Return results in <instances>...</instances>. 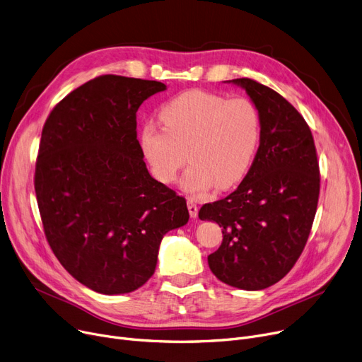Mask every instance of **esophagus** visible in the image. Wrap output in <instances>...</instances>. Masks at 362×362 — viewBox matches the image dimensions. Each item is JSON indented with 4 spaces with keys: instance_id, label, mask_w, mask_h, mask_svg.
Segmentation results:
<instances>
[{
    "instance_id": "34e87169",
    "label": "esophagus",
    "mask_w": 362,
    "mask_h": 362,
    "mask_svg": "<svg viewBox=\"0 0 362 362\" xmlns=\"http://www.w3.org/2000/svg\"><path fill=\"white\" fill-rule=\"evenodd\" d=\"M187 210L192 218H195L198 216V205L194 202V199H187Z\"/></svg>"
}]
</instances>
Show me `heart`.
Returning <instances> with one entry per match:
<instances>
[{"instance_id":"heart-1","label":"heart","mask_w":362,"mask_h":362,"mask_svg":"<svg viewBox=\"0 0 362 362\" xmlns=\"http://www.w3.org/2000/svg\"><path fill=\"white\" fill-rule=\"evenodd\" d=\"M163 127L145 124L139 133L142 154L151 173L171 183L180 168L185 192L202 195L239 183L255 158L261 138V119L252 101L243 97L192 89L164 104L158 112Z\"/></svg>"}]
</instances>
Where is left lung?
Listing matches in <instances>:
<instances>
[{
  "mask_svg": "<svg viewBox=\"0 0 362 362\" xmlns=\"http://www.w3.org/2000/svg\"><path fill=\"white\" fill-rule=\"evenodd\" d=\"M248 93L261 119L254 163L235 192L199 210L223 227L220 248L208 255L218 280L261 291L286 276L311 232L320 170L311 130L292 104L252 79L226 81Z\"/></svg>",
  "mask_w": 362,
  "mask_h": 362,
  "instance_id": "1",
  "label": "left lung"
}]
</instances>
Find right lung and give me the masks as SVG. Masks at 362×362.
I'll list each match as a JSON object with an SVG mask.
<instances>
[{"label": "right lung", "instance_id": "obj_1", "mask_svg": "<svg viewBox=\"0 0 362 362\" xmlns=\"http://www.w3.org/2000/svg\"><path fill=\"white\" fill-rule=\"evenodd\" d=\"M167 86L105 74L70 92L47 119L35 192L63 267L103 295L136 291L154 274L165 233L189 220L185 198L149 175L136 111Z\"/></svg>", "mask_w": 362, "mask_h": 362}]
</instances>
